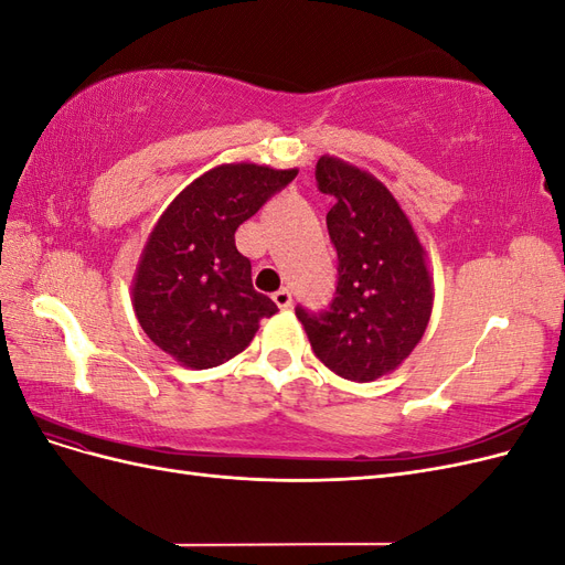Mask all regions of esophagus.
I'll list each match as a JSON object with an SVG mask.
<instances>
[{"label": "esophagus", "instance_id": "34e87169", "mask_svg": "<svg viewBox=\"0 0 565 565\" xmlns=\"http://www.w3.org/2000/svg\"><path fill=\"white\" fill-rule=\"evenodd\" d=\"M273 301L278 303V309H289V306H292V292H289L287 287H282L276 295H273Z\"/></svg>", "mask_w": 565, "mask_h": 565}]
</instances>
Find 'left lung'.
Here are the masks:
<instances>
[{"mask_svg":"<svg viewBox=\"0 0 565 565\" xmlns=\"http://www.w3.org/2000/svg\"><path fill=\"white\" fill-rule=\"evenodd\" d=\"M339 259L337 297L324 313L297 309L313 353L351 382H374L398 370L426 332L434 276L426 249L388 188L365 169L334 156L316 164Z\"/></svg>","mask_w":565,"mask_h":565,"instance_id":"left-lung-1","label":"left lung"}]
</instances>
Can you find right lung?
I'll list each match as a JSON object with an SVG mask.
<instances>
[{
  "mask_svg": "<svg viewBox=\"0 0 565 565\" xmlns=\"http://www.w3.org/2000/svg\"><path fill=\"white\" fill-rule=\"evenodd\" d=\"M299 169L218 164L188 183L152 226L131 280L143 332L183 367L207 370L245 351L278 306L252 287L235 231Z\"/></svg>",
  "mask_w": 565,
  "mask_h": 565,
  "instance_id": "right-lung-1",
  "label": "right lung"
}]
</instances>
